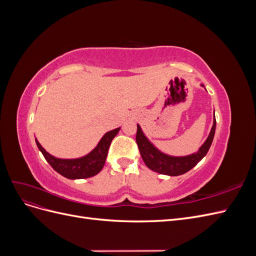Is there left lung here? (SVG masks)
<instances>
[{
  "mask_svg": "<svg viewBox=\"0 0 256 256\" xmlns=\"http://www.w3.org/2000/svg\"><path fill=\"white\" fill-rule=\"evenodd\" d=\"M214 130L216 118H214V125L210 130V134H209L207 140L202 145V147H200L196 154H192L190 156L186 157H171L160 152L158 150L154 148V147L150 143V141L145 138L138 125L136 129V141L138 147V150H140L141 157L147 168H150L154 172H157L160 174L177 176L190 171L193 166H196L198 162L204 158V156L209 150V147H210L212 143Z\"/></svg>",
  "mask_w": 256,
  "mask_h": 256,
  "instance_id": "left-lung-1",
  "label": "left lung"
}]
</instances>
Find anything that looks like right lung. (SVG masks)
Segmentation results:
<instances>
[{
  "label": "right lung",
  "instance_id": "right-lung-1",
  "mask_svg": "<svg viewBox=\"0 0 256 256\" xmlns=\"http://www.w3.org/2000/svg\"><path fill=\"white\" fill-rule=\"evenodd\" d=\"M120 129V128H118L112 131H109V132H106L102 136V140H100V142L98 143L97 147L94 150L90 152L88 156L79 158V159H72V160L58 159L46 152L37 140H36V144L38 146V148H40V150L42 152L44 159L47 160L49 162V164L62 176L69 178V180L88 178L92 176H95L102 170L110 144L114 138V136L118 134Z\"/></svg>",
  "mask_w": 256,
  "mask_h": 256
}]
</instances>
